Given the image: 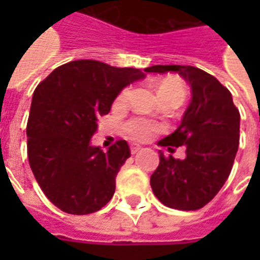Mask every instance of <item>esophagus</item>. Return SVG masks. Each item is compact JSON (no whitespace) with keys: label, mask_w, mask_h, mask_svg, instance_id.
Here are the masks:
<instances>
[{"label":"esophagus","mask_w":260,"mask_h":260,"mask_svg":"<svg viewBox=\"0 0 260 260\" xmlns=\"http://www.w3.org/2000/svg\"><path fill=\"white\" fill-rule=\"evenodd\" d=\"M142 150V147L139 145H132L130 146V152H132V155H136L137 152H140Z\"/></svg>","instance_id":"esophagus-1"}]
</instances>
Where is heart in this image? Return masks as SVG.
<instances>
[{"label": "heart", "instance_id": "obj_1", "mask_svg": "<svg viewBox=\"0 0 260 260\" xmlns=\"http://www.w3.org/2000/svg\"><path fill=\"white\" fill-rule=\"evenodd\" d=\"M157 95L160 98L162 103L165 101H178V103H184L185 96H186V88H185L184 82L178 78H166L164 81H160L157 84ZM127 96H128V89H123L117 100H115V104L123 105L127 101ZM156 127L153 123L143 120V118H133L130 121H127L124 125V130L127 135L130 136L132 139L135 140H147L150 136L153 135L156 132Z\"/></svg>", "mask_w": 260, "mask_h": 260}]
</instances>
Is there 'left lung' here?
Returning <instances> with one entry per match:
<instances>
[{
    "instance_id": "8db88e82",
    "label": "left lung",
    "mask_w": 260,
    "mask_h": 260,
    "mask_svg": "<svg viewBox=\"0 0 260 260\" xmlns=\"http://www.w3.org/2000/svg\"><path fill=\"white\" fill-rule=\"evenodd\" d=\"M147 74L175 72L191 86L192 98L182 121L160 146H185V159L165 157L150 176L156 198L175 210H198L208 204L232 172L240 133V114L230 91L214 76L194 66L155 65Z\"/></svg>"
}]
</instances>
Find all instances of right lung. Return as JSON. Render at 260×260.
<instances>
[{
  "label": "right lung",
  "instance_id": "obj_1",
  "mask_svg": "<svg viewBox=\"0 0 260 260\" xmlns=\"http://www.w3.org/2000/svg\"><path fill=\"white\" fill-rule=\"evenodd\" d=\"M145 74L98 60L56 68L36 88L27 123L28 162L45 195L69 214H91L114 195L115 176L130 157L125 140L104 152L91 139L98 117Z\"/></svg>",
  "mask_w": 260,
  "mask_h": 260
}]
</instances>
